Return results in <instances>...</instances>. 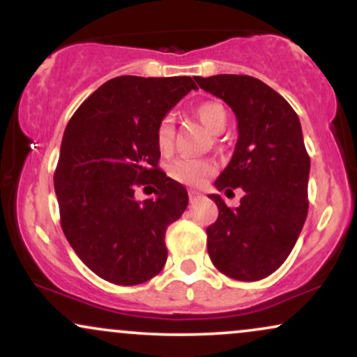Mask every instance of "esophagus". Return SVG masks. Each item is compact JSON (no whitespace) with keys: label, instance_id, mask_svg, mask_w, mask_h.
I'll return each instance as SVG.
<instances>
[{"label":"esophagus","instance_id":"obj_1","mask_svg":"<svg viewBox=\"0 0 357 357\" xmlns=\"http://www.w3.org/2000/svg\"><path fill=\"white\" fill-rule=\"evenodd\" d=\"M199 198H202V192H198V191H190V203H191V204H195L196 202H198Z\"/></svg>","mask_w":357,"mask_h":357}]
</instances>
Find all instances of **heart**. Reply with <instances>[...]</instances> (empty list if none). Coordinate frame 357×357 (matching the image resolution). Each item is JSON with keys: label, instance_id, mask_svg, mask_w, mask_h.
<instances>
[{"label": "heart", "instance_id": "1", "mask_svg": "<svg viewBox=\"0 0 357 357\" xmlns=\"http://www.w3.org/2000/svg\"><path fill=\"white\" fill-rule=\"evenodd\" d=\"M195 112L199 121H202V124L213 134H220L227 127L228 114L227 109L220 102H203V104L196 107ZM154 141L159 153H169L174 141V129L171 119L166 117L159 122L158 127H155ZM213 173H215V165H213L210 159L190 158V155L174 159L167 166L169 178L174 179L176 183L184 184V186H202Z\"/></svg>", "mask_w": 357, "mask_h": 357}]
</instances>
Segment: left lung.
<instances>
[{
    "label": "left lung",
    "instance_id": "obj_1",
    "mask_svg": "<svg viewBox=\"0 0 357 357\" xmlns=\"http://www.w3.org/2000/svg\"><path fill=\"white\" fill-rule=\"evenodd\" d=\"M196 82L227 102L238 121L235 153L215 186L245 191L238 208L210 195L218 220L206 228L208 253L227 277L261 280L290 255L309 210L310 158L301 121L280 93L255 77L213 75Z\"/></svg>",
    "mask_w": 357,
    "mask_h": 357
}]
</instances>
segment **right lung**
<instances>
[{"mask_svg": "<svg viewBox=\"0 0 357 357\" xmlns=\"http://www.w3.org/2000/svg\"><path fill=\"white\" fill-rule=\"evenodd\" d=\"M192 89L191 77H116L68 121L53 174L60 225L104 280L137 285L165 267L166 230L186 210L188 192L159 169L155 127ZM149 183L156 198L137 202L135 188Z\"/></svg>", "mask_w": 357, "mask_h": 357, "instance_id": "obj_1", "label": "right lung"}]
</instances>
